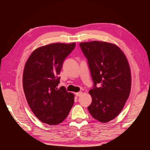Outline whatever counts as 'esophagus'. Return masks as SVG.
Here are the masks:
<instances>
[{
  "instance_id": "34e87169",
  "label": "esophagus",
  "mask_w": 150,
  "mask_h": 150,
  "mask_svg": "<svg viewBox=\"0 0 150 150\" xmlns=\"http://www.w3.org/2000/svg\"><path fill=\"white\" fill-rule=\"evenodd\" d=\"M82 91H79V92H77V93H75L76 96H77V97H81V95H82Z\"/></svg>"
}]
</instances>
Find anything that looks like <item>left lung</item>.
Here are the masks:
<instances>
[{"label": "left lung", "mask_w": 150, "mask_h": 150, "mask_svg": "<svg viewBox=\"0 0 150 150\" xmlns=\"http://www.w3.org/2000/svg\"><path fill=\"white\" fill-rule=\"evenodd\" d=\"M79 45L94 83L89 91L92 102L88 111L95 119L108 122L120 113L129 97L132 77L128 60L113 44L94 40ZM97 83L100 87H96Z\"/></svg>", "instance_id": "8db88e82"}]
</instances>
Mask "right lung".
Here are the masks:
<instances>
[{
	"label": "right lung",
	"instance_id": "1",
	"mask_svg": "<svg viewBox=\"0 0 150 150\" xmlns=\"http://www.w3.org/2000/svg\"><path fill=\"white\" fill-rule=\"evenodd\" d=\"M75 45L54 43L38 47L24 66L22 82L28 103L35 115L49 125L61 123L74 103V95L57 86L64 60Z\"/></svg>",
	"mask_w": 150,
	"mask_h": 150
}]
</instances>
